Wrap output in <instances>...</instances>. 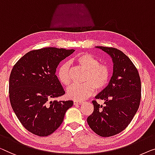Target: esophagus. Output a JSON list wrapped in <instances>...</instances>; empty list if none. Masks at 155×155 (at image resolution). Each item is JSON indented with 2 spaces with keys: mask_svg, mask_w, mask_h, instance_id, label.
I'll list each match as a JSON object with an SVG mask.
<instances>
[{
  "mask_svg": "<svg viewBox=\"0 0 155 155\" xmlns=\"http://www.w3.org/2000/svg\"><path fill=\"white\" fill-rule=\"evenodd\" d=\"M83 102H84L81 101V100H74V104L75 105H77V104H82Z\"/></svg>",
  "mask_w": 155,
  "mask_h": 155,
  "instance_id": "esophagus-1",
  "label": "esophagus"
}]
</instances>
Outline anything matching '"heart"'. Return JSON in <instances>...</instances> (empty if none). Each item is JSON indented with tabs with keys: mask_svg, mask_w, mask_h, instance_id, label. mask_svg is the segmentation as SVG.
<instances>
[{
	"mask_svg": "<svg viewBox=\"0 0 155 155\" xmlns=\"http://www.w3.org/2000/svg\"><path fill=\"white\" fill-rule=\"evenodd\" d=\"M75 61L81 67L86 70L82 84H74L67 91L69 98L74 100L86 99L96 91H101L107 85L110 71L106 64L99 63V60L88 53L78 55ZM57 77L63 86H68L71 83L70 69L68 62H64L59 67Z\"/></svg>",
	"mask_w": 155,
	"mask_h": 155,
	"instance_id": "1",
	"label": "heart"
}]
</instances>
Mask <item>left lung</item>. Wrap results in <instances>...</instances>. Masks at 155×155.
I'll return each mask as SVG.
<instances>
[{"label": "left lung", "mask_w": 155, "mask_h": 155, "mask_svg": "<svg viewBox=\"0 0 155 155\" xmlns=\"http://www.w3.org/2000/svg\"><path fill=\"white\" fill-rule=\"evenodd\" d=\"M96 48L112 58L113 74L107 86L95 96L104 100V106L93 100L94 110L87 122L98 136L110 137L125 129L136 114L141 98L140 78L134 63L123 52L114 48Z\"/></svg>", "instance_id": "8db88e82"}]
</instances>
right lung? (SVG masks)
I'll list each match as a JSON object with an SVG mask.
<instances>
[{
	"mask_svg": "<svg viewBox=\"0 0 155 155\" xmlns=\"http://www.w3.org/2000/svg\"><path fill=\"white\" fill-rule=\"evenodd\" d=\"M74 50L44 48L25 54L14 65L9 79L12 108L27 130L48 136L60 127L72 100L51 101L65 93L56 69Z\"/></svg>",
	"mask_w": 155,
	"mask_h": 155,
	"instance_id": "right-lung-1",
	"label": "right lung"
}]
</instances>
